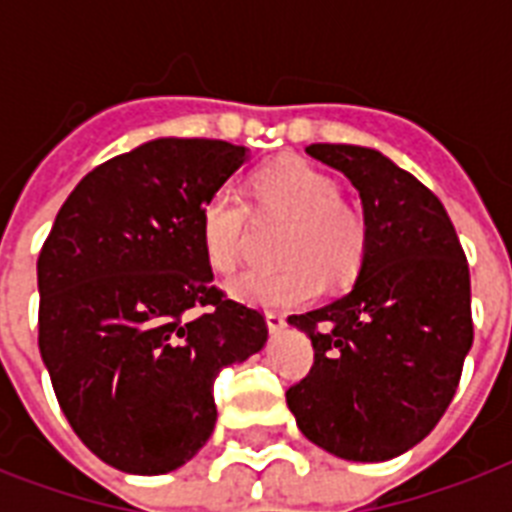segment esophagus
<instances>
[{
  "label": "esophagus",
  "mask_w": 512,
  "mask_h": 512,
  "mask_svg": "<svg viewBox=\"0 0 512 512\" xmlns=\"http://www.w3.org/2000/svg\"><path fill=\"white\" fill-rule=\"evenodd\" d=\"M265 324H268L271 332H279V329H284V324H287V316L281 311H268L265 313Z\"/></svg>",
  "instance_id": "obj_1"
}]
</instances>
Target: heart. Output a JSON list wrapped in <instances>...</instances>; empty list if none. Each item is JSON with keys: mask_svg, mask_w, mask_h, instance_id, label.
<instances>
[{"mask_svg": "<svg viewBox=\"0 0 512 512\" xmlns=\"http://www.w3.org/2000/svg\"><path fill=\"white\" fill-rule=\"evenodd\" d=\"M257 217H284L279 271H247L228 284L236 300L263 308H295L311 303L329 284H348L364 265L369 228L358 209L340 201L329 175L303 159H279L252 175ZM252 209L231 188H217L201 204V252L212 271L228 273L247 244Z\"/></svg>", "mask_w": 512, "mask_h": 512, "instance_id": "obj_1", "label": "heart"}]
</instances>
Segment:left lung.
<instances>
[{"label": "left lung", "mask_w": 512, "mask_h": 512, "mask_svg": "<svg viewBox=\"0 0 512 512\" xmlns=\"http://www.w3.org/2000/svg\"><path fill=\"white\" fill-rule=\"evenodd\" d=\"M305 154L356 185L369 247L348 295L289 316L313 342L289 412L342 460H390L436 428L460 385L473 345L468 260L436 193L390 159L340 143Z\"/></svg>", "instance_id": "left-lung-1"}]
</instances>
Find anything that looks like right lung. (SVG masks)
<instances>
[{"label":"right lung","instance_id":"obj_1","mask_svg":"<svg viewBox=\"0 0 512 512\" xmlns=\"http://www.w3.org/2000/svg\"><path fill=\"white\" fill-rule=\"evenodd\" d=\"M244 159L225 140L143 143L84 175L42 244L44 366L76 436L124 473L191 460L215 430L220 369L268 340L201 252V204Z\"/></svg>","mask_w":512,"mask_h":512}]
</instances>
